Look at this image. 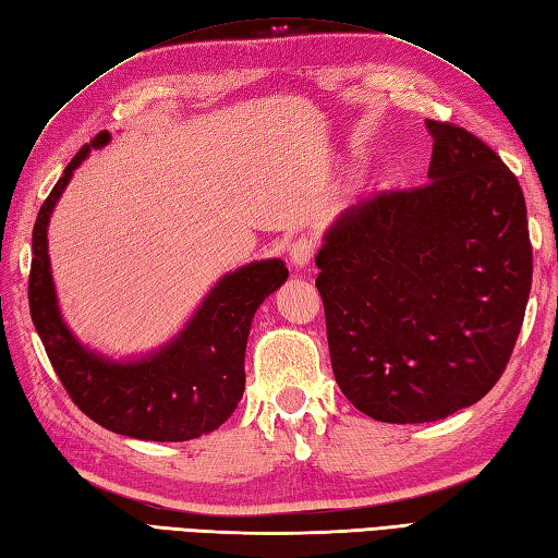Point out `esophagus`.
Returning <instances> with one entry per match:
<instances>
[{
  "instance_id": "1",
  "label": "esophagus",
  "mask_w": 558,
  "mask_h": 558,
  "mask_svg": "<svg viewBox=\"0 0 558 558\" xmlns=\"http://www.w3.org/2000/svg\"><path fill=\"white\" fill-rule=\"evenodd\" d=\"M314 248H316V242L312 236H302V239H298V242H292L290 244V264L294 268L310 266V260L314 258Z\"/></svg>"
}]
</instances>
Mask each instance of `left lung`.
<instances>
[{
  "instance_id": "1",
  "label": "left lung",
  "mask_w": 558,
  "mask_h": 558,
  "mask_svg": "<svg viewBox=\"0 0 558 558\" xmlns=\"http://www.w3.org/2000/svg\"><path fill=\"white\" fill-rule=\"evenodd\" d=\"M428 183L345 207L316 254L331 367L381 423H430L486 397L532 288L525 195L464 128L425 120Z\"/></svg>"
}]
</instances>
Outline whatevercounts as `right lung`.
<instances>
[{
    "instance_id": "add662e5",
    "label": "right lung",
    "mask_w": 558,
    "mask_h": 558,
    "mask_svg": "<svg viewBox=\"0 0 558 558\" xmlns=\"http://www.w3.org/2000/svg\"><path fill=\"white\" fill-rule=\"evenodd\" d=\"M111 142L101 133L76 151L33 227L31 319L72 401L104 428L137 440L183 442L220 428L244 395V355L256 310L288 280L280 258L254 260L215 282L183 329L157 351L116 360L84 345L62 319L48 225L74 169Z\"/></svg>"
}]
</instances>
